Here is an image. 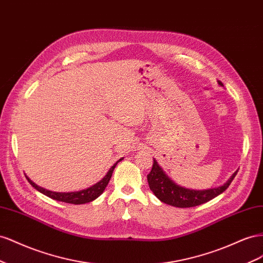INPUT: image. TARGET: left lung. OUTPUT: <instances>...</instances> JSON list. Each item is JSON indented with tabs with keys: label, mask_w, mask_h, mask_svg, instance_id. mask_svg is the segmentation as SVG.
Returning <instances> with one entry per match:
<instances>
[{
	"label": "left lung",
	"mask_w": 263,
	"mask_h": 263,
	"mask_svg": "<svg viewBox=\"0 0 263 263\" xmlns=\"http://www.w3.org/2000/svg\"><path fill=\"white\" fill-rule=\"evenodd\" d=\"M219 85H222L220 81ZM237 173L238 171L232 174L227 183H224L222 186L217 187V189L195 191L184 189V187L178 186L173 181H171V178L164 173L163 170L160 167V165L154 160L152 170L147 174V183L149 190L154 193L157 198L165 202V204L179 208H189L204 204V202H207L223 193L228 189Z\"/></svg>",
	"instance_id": "8db88e82"
}]
</instances>
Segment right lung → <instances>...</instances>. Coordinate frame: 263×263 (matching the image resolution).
Returning <instances> with one entry per match:
<instances>
[{"instance_id": "1", "label": "right lung", "mask_w": 263, "mask_h": 263, "mask_svg": "<svg viewBox=\"0 0 263 263\" xmlns=\"http://www.w3.org/2000/svg\"><path fill=\"white\" fill-rule=\"evenodd\" d=\"M122 159H120L117 163L114 164L109 172L107 173V175L104 176L100 182H98L97 184H95L93 186L89 187L87 190H82L79 192H71V193H56V192H51V191H47L45 189H42V187L37 186L35 183H33L31 179H29L27 176V181L28 183L31 184L34 189H36L39 192H41L42 194L46 195L49 198L55 199L58 201H64V202H68V204H74V205H80V204H86V202H90L95 200L97 197H99L100 195L103 193L104 189H106L110 178L112 176V173H114V170L117 166V164L121 161Z\"/></svg>"}]
</instances>
